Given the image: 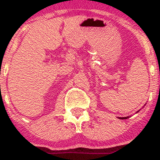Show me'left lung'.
Returning <instances> with one entry per match:
<instances>
[{
    "mask_svg": "<svg viewBox=\"0 0 160 160\" xmlns=\"http://www.w3.org/2000/svg\"><path fill=\"white\" fill-rule=\"evenodd\" d=\"M127 118H128V117H120V119H122V120H126V119H127Z\"/></svg>",
    "mask_w": 160,
    "mask_h": 160,
    "instance_id": "1",
    "label": "left lung"
}]
</instances>
